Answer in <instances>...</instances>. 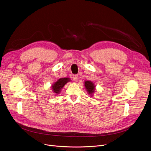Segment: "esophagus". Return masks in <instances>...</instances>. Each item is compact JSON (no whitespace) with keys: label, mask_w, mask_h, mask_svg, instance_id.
Returning <instances> with one entry per match:
<instances>
[{"label":"esophagus","mask_w":151,"mask_h":151,"mask_svg":"<svg viewBox=\"0 0 151 151\" xmlns=\"http://www.w3.org/2000/svg\"><path fill=\"white\" fill-rule=\"evenodd\" d=\"M78 75H74L73 76V80L75 81H78Z\"/></svg>","instance_id":"obj_1"}]
</instances>
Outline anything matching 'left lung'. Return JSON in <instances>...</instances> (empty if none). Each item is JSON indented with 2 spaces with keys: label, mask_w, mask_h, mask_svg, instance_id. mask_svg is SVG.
<instances>
[{
  "label": "left lung",
  "mask_w": 151,
  "mask_h": 151,
  "mask_svg": "<svg viewBox=\"0 0 151 151\" xmlns=\"http://www.w3.org/2000/svg\"><path fill=\"white\" fill-rule=\"evenodd\" d=\"M85 87L86 89L87 90L89 94H91L94 92L95 86L93 84V83L91 82V81H85Z\"/></svg>",
  "instance_id": "left-lung-1"
}]
</instances>
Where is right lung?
I'll list each match as a JSON object with an SVG mask.
<instances>
[{"label":"right lung","instance_id":"right-lung-1","mask_svg":"<svg viewBox=\"0 0 151 151\" xmlns=\"http://www.w3.org/2000/svg\"><path fill=\"white\" fill-rule=\"evenodd\" d=\"M70 81L69 78H60L55 83H54V84L52 85V88L53 91L56 93V94H58L60 92L61 89L64 87L65 84L68 82Z\"/></svg>","mask_w":151,"mask_h":151}]
</instances>
